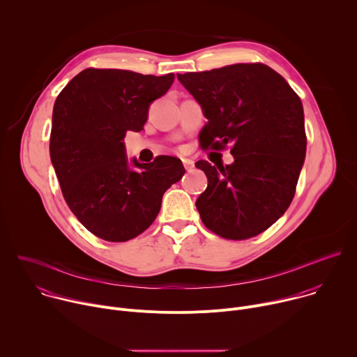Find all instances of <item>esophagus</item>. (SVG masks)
<instances>
[{"instance_id":"esophagus-1","label":"esophagus","mask_w":357,"mask_h":357,"mask_svg":"<svg viewBox=\"0 0 357 357\" xmlns=\"http://www.w3.org/2000/svg\"><path fill=\"white\" fill-rule=\"evenodd\" d=\"M182 164H183V167H185V169H186L188 172L192 171L193 167H195V162H193L192 160H189V158H183V160H182Z\"/></svg>"}]
</instances>
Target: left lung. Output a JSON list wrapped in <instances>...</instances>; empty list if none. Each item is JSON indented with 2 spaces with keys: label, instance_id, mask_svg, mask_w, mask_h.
<instances>
[{
  "label": "left lung",
  "instance_id": "1",
  "mask_svg": "<svg viewBox=\"0 0 357 357\" xmlns=\"http://www.w3.org/2000/svg\"><path fill=\"white\" fill-rule=\"evenodd\" d=\"M208 123L202 149L231 144V165H195L208 176L196 200L200 219L229 240H247L274 225L288 209L307 152L299 96L264 63H236L178 75Z\"/></svg>",
  "mask_w": 357,
  "mask_h": 357
}]
</instances>
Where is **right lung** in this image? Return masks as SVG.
I'll list each match as a JSON object with an SVG mask.
<instances>
[{
    "label": "right lung",
    "instance_id": "right-lung-1",
    "mask_svg": "<svg viewBox=\"0 0 357 357\" xmlns=\"http://www.w3.org/2000/svg\"><path fill=\"white\" fill-rule=\"evenodd\" d=\"M174 73L141 75L89 68L56 97L50 160L63 197L94 236L121 243L145 231L160 213L165 190L181 181V160L158 155L128 168L124 137L141 131L152 101L174 83Z\"/></svg>",
    "mask_w": 357,
    "mask_h": 357
}]
</instances>
